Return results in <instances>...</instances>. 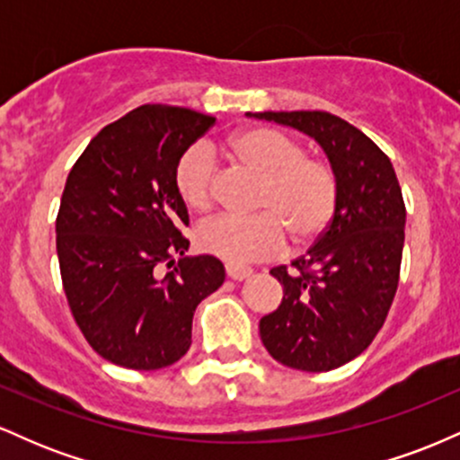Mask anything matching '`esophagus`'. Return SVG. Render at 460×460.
I'll return each mask as SVG.
<instances>
[{
	"instance_id": "34e87169",
	"label": "esophagus",
	"mask_w": 460,
	"mask_h": 460,
	"mask_svg": "<svg viewBox=\"0 0 460 460\" xmlns=\"http://www.w3.org/2000/svg\"><path fill=\"white\" fill-rule=\"evenodd\" d=\"M225 272H226V277L234 279V281H244L246 277H251V274H252L251 268H246V266H234V263H226Z\"/></svg>"
}]
</instances>
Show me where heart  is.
Here are the masks:
<instances>
[{
    "label": "heart",
    "mask_w": 460,
    "mask_h": 460,
    "mask_svg": "<svg viewBox=\"0 0 460 460\" xmlns=\"http://www.w3.org/2000/svg\"><path fill=\"white\" fill-rule=\"evenodd\" d=\"M237 166L261 177L252 200L255 216L223 214L197 229L208 255L248 263L277 255L285 244L305 246L329 229L340 200V177L322 155L303 149L294 136L274 128H246L226 140ZM216 160L205 145H192L175 164V188L190 209L205 212L216 197Z\"/></svg>",
    "instance_id": "heart-1"
}]
</instances>
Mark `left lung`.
Masks as SVG:
<instances>
[{
    "mask_svg": "<svg viewBox=\"0 0 460 460\" xmlns=\"http://www.w3.org/2000/svg\"><path fill=\"white\" fill-rule=\"evenodd\" d=\"M255 116L318 140L340 177L329 229L292 266L272 268L283 300L260 320L272 358L305 372H329L361 355L387 320L402 263V190L392 160L340 116L320 110Z\"/></svg>",
    "mask_w": 460,
    "mask_h": 460,
    "instance_id": "left-lung-1",
    "label": "left lung"
}]
</instances>
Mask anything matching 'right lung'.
Masks as SVG:
<instances>
[{
    "mask_svg": "<svg viewBox=\"0 0 460 460\" xmlns=\"http://www.w3.org/2000/svg\"><path fill=\"white\" fill-rule=\"evenodd\" d=\"M214 123L188 108L140 105L105 125L68 172L56 218L62 288L82 335L114 366L179 361L194 309L225 281L216 257H183L188 209L175 188L179 155Z\"/></svg>",
    "mask_w": 460,
    "mask_h": 460,
    "instance_id": "1",
    "label": "right lung"
}]
</instances>
